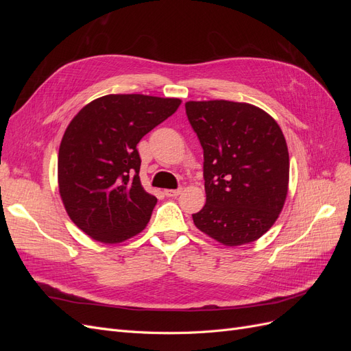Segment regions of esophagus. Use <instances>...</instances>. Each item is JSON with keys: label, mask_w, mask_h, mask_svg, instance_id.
<instances>
[{"label": "esophagus", "mask_w": 351, "mask_h": 351, "mask_svg": "<svg viewBox=\"0 0 351 351\" xmlns=\"http://www.w3.org/2000/svg\"><path fill=\"white\" fill-rule=\"evenodd\" d=\"M180 193H182V189H167V190H164V195L167 197H176Z\"/></svg>", "instance_id": "1"}]
</instances>
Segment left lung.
Returning a JSON list of instances; mask_svg holds the SVG:
<instances>
[{
    "label": "left lung",
    "mask_w": 351,
    "mask_h": 351,
    "mask_svg": "<svg viewBox=\"0 0 351 351\" xmlns=\"http://www.w3.org/2000/svg\"><path fill=\"white\" fill-rule=\"evenodd\" d=\"M187 119L204 147L206 204L195 226L224 246L262 237L289 192L290 158L278 123L246 102L189 101Z\"/></svg>",
    "instance_id": "left-lung-1"
}]
</instances>
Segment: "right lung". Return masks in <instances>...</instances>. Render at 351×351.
<instances>
[{
    "label": "right lung",
    "mask_w": 351,
    "mask_h": 351,
    "mask_svg": "<svg viewBox=\"0 0 351 351\" xmlns=\"http://www.w3.org/2000/svg\"><path fill=\"white\" fill-rule=\"evenodd\" d=\"M182 101L141 93L105 95L74 115L58 151V189L70 219L101 243L139 234L156 197L141 183L136 146Z\"/></svg>",
    "instance_id": "add662e5"
}]
</instances>
